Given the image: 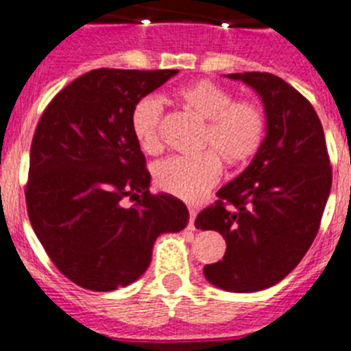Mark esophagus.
Wrapping results in <instances>:
<instances>
[{
    "label": "esophagus",
    "mask_w": 351,
    "mask_h": 351,
    "mask_svg": "<svg viewBox=\"0 0 351 351\" xmlns=\"http://www.w3.org/2000/svg\"><path fill=\"white\" fill-rule=\"evenodd\" d=\"M188 210H190V221H188V228L190 230H195V218H197V209H195L193 206L188 207Z\"/></svg>",
    "instance_id": "34e87169"
}]
</instances>
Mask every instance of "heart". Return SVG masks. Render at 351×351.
Segmentation results:
<instances>
[{
	"label": "heart",
	"instance_id": "heart-1",
	"mask_svg": "<svg viewBox=\"0 0 351 351\" xmlns=\"http://www.w3.org/2000/svg\"><path fill=\"white\" fill-rule=\"evenodd\" d=\"M176 100L197 119L204 121L197 156H173L160 161L153 178L161 191L195 202L202 197L221 172L237 170L250 163L260 151L267 133V116L255 100H235L228 88L209 79L186 84ZM130 128L141 149L156 154L163 149V105L156 96H144L133 105Z\"/></svg>",
	"mask_w": 351,
	"mask_h": 351
}]
</instances>
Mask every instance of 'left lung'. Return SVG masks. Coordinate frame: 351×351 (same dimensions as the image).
<instances>
[{"mask_svg": "<svg viewBox=\"0 0 351 351\" xmlns=\"http://www.w3.org/2000/svg\"><path fill=\"white\" fill-rule=\"evenodd\" d=\"M262 98L267 135L241 176L195 219L226 241L219 262L204 267L209 283L247 293L280 283L299 265L324 216L332 169L322 123L295 88L265 71L230 73Z\"/></svg>", "mask_w": 351, "mask_h": 351, "instance_id": "1", "label": "left lung"}]
</instances>
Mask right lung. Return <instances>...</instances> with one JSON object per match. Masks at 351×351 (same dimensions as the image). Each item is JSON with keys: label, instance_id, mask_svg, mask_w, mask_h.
I'll return each mask as SVG.
<instances>
[{"label": "right lung", "instance_id": "add662e5", "mask_svg": "<svg viewBox=\"0 0 351 351\" xmlns=\"http://www.w3.org/2000/svg\"><path fill=\"white\" fill-rule=\"evenodd\" d=\"M178 71L91 70L61 89L36 125L27 216L52 263L86 290L138 280L158 235L188 225L181 200L149 191L151 173L130 128L133 105ZM126 196L138 200L130 210L120 206Z\"/></svg>", "mask_w": 351, "mask_h": 351}]
</instances>
